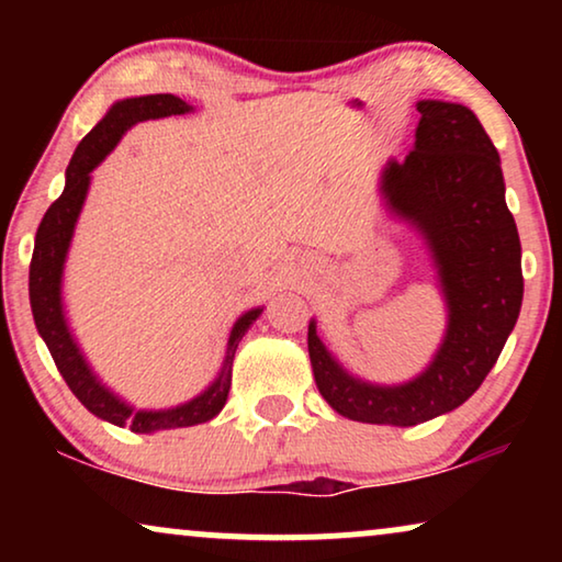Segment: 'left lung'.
<instances>
[{
    "label": "left lung",
    "instance_id": "left-lung-1",
    "mask_svg": "<svg viewBox=\"0 0 562 562\" xmlns=\"http://www.w3.org/2000/svg\"><path fill=\"white\" fill-rule=\"evenodd\" d=\"M417 140L383 171L389 204L422 229L448 299V335L429 368L402 386H373L335 363L310 322L319 394L342 417L412 427L468 402L502 356L525 294L517 222L498 153L463 104L419 102Z\"/></svg>",
    "mask_w": 562,
    "mask_h": 562
}]
</instances>
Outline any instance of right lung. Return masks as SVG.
<instances>
[{
	"instance_id": "right-lung-1",
	"label": "right lung",
	"mask_w": 562,
	"mask_h": 562,
	"mask_svg": "<svg viewBox=\"0 0 562 562\" xmlns=\"http://www.w3.org/2000/svg\"><path fill=\"white\" fill-rule=\"evenodd\" d=\"M191 112V104L173 94H148V97H133L122 99L104 114V120L83 137L76 148L71 164L66 168V189L56 202L48 206L45 217L37 227L35 235V250L33 260H30V306H33L35 327L41 337L48 345L56 368L64 375L68 389L74 396L87 406L91 414L99 419L112 422L117 427H130L133 432H158V429H176V427H191L210 422L222 412L227 402L229 383H233V358L237 350V342L243 340L245 329L258 319L263 310L245 312L240 319L235 322L233 333L227 340V352L222 360V371L217 381L204 391L202 396L191 398L189 404L176 406V409L166 412H135L133 406L120 402L117 396L110 394L97 375L89 371L87 360L76 348L71 333H68L64 319V306H60V273H64V260L71 245L74 225L79 220L81 204L87 199L89 189V173L102 164L106 153L120 143L127 127L143 120H158L171 117V114Z\"/></svg>"
}]
</instances>
